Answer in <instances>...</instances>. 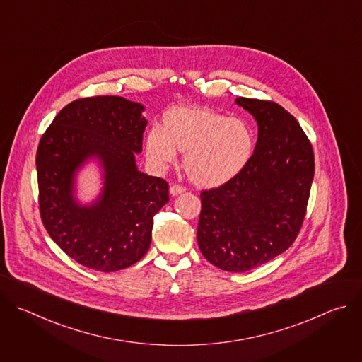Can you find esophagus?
Instances as JSON below:
<instances>
[{"label": "esophagus", "mask_w": 362, "mask_h": 362, "mask_svg": "<svg viewBox=\"0 0 362 362\" xmlns=\"http://www.w3.org/2000/svg\"><path fill=\"white\" fill-rule=\"evenodd\" d=\"M183 192H186V187L182 186V185H172V186H170V194H173V196L180 194V193H183Z\"/></svg>", "instance_id": "esophagus-1"}]
</instances>
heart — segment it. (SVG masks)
<instances>
[{
	"label": "heart",
	"instance_id": "b5f03b06",
	"mask_svg": "<svg viewBox=\"0 0 362 362\" xmlns=\"http://www.w3.org/2000/svg\"><path fill=\"white\" fill-rule=\"evenodd\" d=\"M185 154L189 179L202 187L221 186L233 179L249 162L253 134L239 119L204 107H176L163 117L162 132L148 130L147 158L158 165L176 162Z\"/></svg>",
	"mask_w": 362,
	"mask_h": 362
}]
</instances>
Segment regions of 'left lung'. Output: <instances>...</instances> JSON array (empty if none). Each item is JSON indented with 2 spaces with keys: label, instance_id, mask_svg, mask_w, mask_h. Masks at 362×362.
<instances>
[{
  "label": "left lung",
  "instance_id": "obj_1",
  "mask_svg": "<svg viewBox=\"0 0 362 362\" xmlns=\"http://www.w3.org/2000/svg\"><path fill=\"white\" fill-rule=\"evenodd\" d=\"M257 123L246 166L229 182L200 193L197 243L212 265L246 272L285 252L296 239L314 179L313 144L275 101L238 97Z\"/></svg>",
  "mask_w": 362,
  "mask_h": 362
}]
</instances>
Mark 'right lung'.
<instances>
[{
	"instance_id": "obj_1",
	"label": "right lung",
	"mask_w": 362,
	"mask_h": 362,
	"mask_svg": "<svg viewBox=\"0 0 362 362\" xmlns=\"http://www.w3.org/2000/svg\"><path fill=\"white\" fill-rule=\"evenodd\" d=\"M144 107L119 95L71 101L48 126L37 148L38 204L44 228L80 265L115 272L148 250L153 216L169 202L165 179L137 170L147 120ZM105 170V187L90 206L72 196L74 175L88 158Z\"/></svg>"
}]
</instances>
